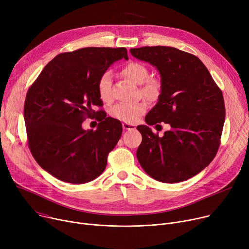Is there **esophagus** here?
I'll use <instances>...</instances> for the list:
<instances>
[{
  "label": "esophagus",
  "instance_id": "34e87169",
  "mask_svg": "<svg viewBox=\"0 0 249 249\" xmlns=\"http://www.w3.org/2000/svg\"><path fill=\"white\" fill-rule=\"evenodd\" d=\"M122 127L125 130H133V129H135V125L134 124H130V123H123Z\"/></svg>",
  "mask_w": 249,
  "mask_h": 249
}]
</instances>
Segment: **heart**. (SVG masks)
I'll list each match as a JSON object with an SVG mask.
<instances>
[{
    "mask_svg": "<svg viewBox=\"0 0 249 249\" xmlns=\"http://www.w3.org/2000/svg\"><path fill=\"white\" fill-rule=\"evenodd\" d=\"M121 73L133 83L140 85V93L145 98L155 100L160 95V80L155 77H149V70L143 63L131 61L123 67ZM97 91L103 102L109 103L112 101V75L109 71H105L99 77ZM147 108L148 105L144 100L135 103H118L110 109V115L114 119L124 123H134L144 114Z\"/></svg>",
    "mask_w": 249,
    "mask_h": 249,
    "instance_id": "obj_1",
    "label": "heart"
}]
</instances>
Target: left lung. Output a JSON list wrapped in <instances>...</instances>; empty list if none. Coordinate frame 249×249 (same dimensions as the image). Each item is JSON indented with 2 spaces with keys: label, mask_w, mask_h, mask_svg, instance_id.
Listing matches in <instances>:
<instances>
[{
  "label": "left lung",
  "mask_w": 249,
  "mask_h": 249,
  "mask_svg": "<svg viewBox=\"0 0 249 249\" xmlns=\"http://www.w3.org/2000/svg\"><path fill=\"white\" fill-rule=\"evenodd\" d=\"M130 53L155 66L161 76V94L146 123L171 126L161 137L147 125L138 126L142 143L137 159L159 182H184L207 168L216 155L225 118L221 90L194 54L162 46Z\"/></svg>",
  "instance_id": "obj_1"
}]
</instances>
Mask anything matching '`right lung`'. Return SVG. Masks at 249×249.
I'll list each match as a JSON object with an SVG mask.
<instances>
[{
	"label": "right lung",
	"instance_id": "right-lung-1",
	"mask_svg": "<svg viewBox=\"0 0 249 249\" xmlns=\"http://www.w3.org/2000/svg\"><path fill=\"white\" fill-rule=\"evenodd\" d=\"M122 58L128 59L125 48H84L60 53L29 88L24 108L29 148L36 163L54 178L85 184L105 170L122 125L93 107L103 105L97 91L99 77ZM95 116L98 129L84 130L83 120Z\"/></svg>",
	"mask_w": 249,
	"mask_h": 249
}]
</instances>
